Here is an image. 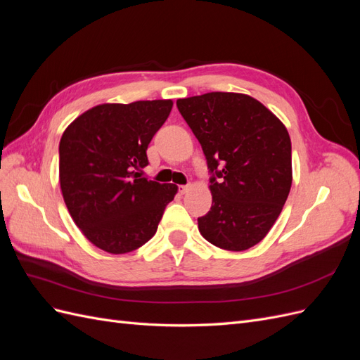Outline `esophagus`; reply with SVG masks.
Returning <instances> with one entry per match:
<instances>
[{
  "label": "esophagus",
  "instance_id": "34e87169",
  "mask_svg": "<svg viewBox=\"0 0 360 360\" xmlns=\"http://www.w3.org/2000/svg\"><path fill=\"white\" fill-rule=\"evenodd\" d=\"M189 188H191V186H180V192H181V193H186V192L189 191Z\"/></svg>",
  "mask_w": 360,
  "mask_h": 360
}]
</instances>
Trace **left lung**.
Returning a JSON list of instances; mask_svg holds the SVG:
<instances>
[{"label":"left lung","mask_w":360,"mask_h":360,"mask_svg":"<svg viewBox=\"0 0 360 360\" xmlns=\"http://www.w3.org/2000/svg\"><path fill=\"white\" fill-rule=\"evenodd\" d=\"M177 108L202 147L212 172V207L198 217L207 242L226 250L259 243L290 193L291 141L281 120L254 97L205 93Z\"/></svg>","instance_id":"left-lung-1"}]
</instances>
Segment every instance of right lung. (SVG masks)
Listing matches in <instances>:
<instances>
[{
	"mask_svg": "<svg viewBox=\"0 0 360 360\" xmlns=\"http://www.w3.org/2000/svg\"><path fill=\"white\" fill-rule=\"evenodd\" d=\"M172 101L103 103L85 111L60 141V186L82 234L110 254H127L156 234L177 186L139 176L151 138Z\"/></svg>",
	"mask_w": 360,
	"mask_h": 360,
	"instance_id": "add662e5",
	"label": "right lung"
}]
</instances>
